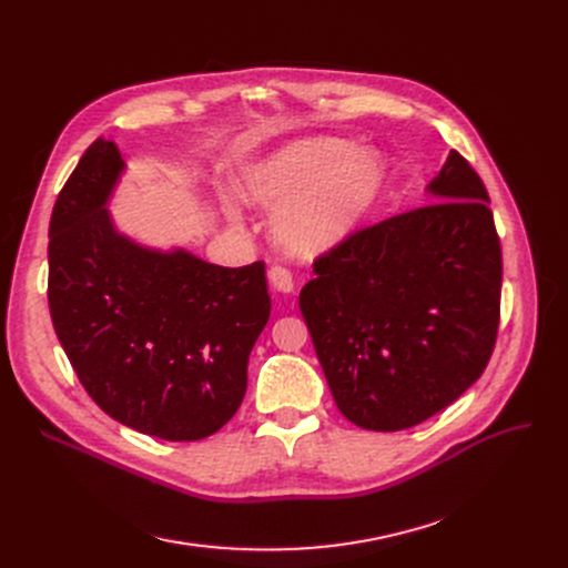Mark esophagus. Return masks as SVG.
Returning a JSON list of instances; mask_svg holds the SVG:
<instances>
[{
    "label": "esophagus",
    "instance_id": "1",
    "mask_svg": "<svg viewBox=\"0 0 568 568\" xmlns=\"http://www.w3.org/2000/svg\"><path fill=\"white\" fill-rule=\"evenodd\" d=\"M266 278H268V285H272L276 292L281 294H290L294 290V281H292V274L287 272L285 266L281 264H274L272 268L266 272Z\"/></svg>",
    "mask_w": 568,
    "mask_h": 568
}]
</instances>
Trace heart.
I'll return each instance as SVG.
<instances>
[{
    "label": "heart",
    "instance_id": "b5f03b06",
    "mask_svg": "<svg viewBox=\"0 0 568 568\" xmlns=\"http://www.w3.org/2000/svg\"><path fill=\"white\" fill-rule=\"evenodd\" d=\"M382 161L345 138H308L242 172L236 193L262 212H278L281 246L300 257L332 251L364 219L382 189Z\"/></svg>",
    "mask_w": 568,
    "mask_h": 568
}]
</instances>
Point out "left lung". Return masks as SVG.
Here are the masks:
<instances>
[{
	"label": "left lung",
	"mask_w": 568,
	"mask_h": 568,
	"mask_svg": "<svg viewBox=\"0 0 568 568\" xmlns=\"http://www.w3.org/2000/svg\"><path fill=\"white\" fill-rule=\"evenodd\" d=\"M426 197L320 257L300 294L332 396L366 430L426 422L495 347L501 248L486 186L452 149Z\"/></svg>",
	"instance_id": "obj_1"
}]
</instances>
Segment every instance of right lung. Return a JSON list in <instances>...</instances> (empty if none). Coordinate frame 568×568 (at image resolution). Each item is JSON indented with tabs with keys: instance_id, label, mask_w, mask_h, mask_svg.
Returning a JSON list of instances; mask_svg holds the SVG:
<instances>
[{
	"instance_id": "1",
	"label": "right lung",
	"mask_w": 568,
	"mask_h": 568,
	"mask_svg": "<svg viewBox=\"0 0 568 568\" xmlns=\"http://www.w3.org/2000/svg\"><path fill=\"white\" fill-rule=\"evenodd\" d=\"M124 172L119 146L99 138L54 202V332L114 422L168 442L202 439L244 400L248 354L272 313L264 262L219 266L119 232L108 204Z\"/></svg>"
}]
</instances>
